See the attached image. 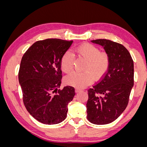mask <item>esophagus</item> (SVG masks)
I'll list each match as a JSON object with an SVG mask.
<instances>
[{
    "mask_svg": "<svg viewBox=\"0 0 147 147\" xmlns=\"http://www.w3.org/2000/svg\"><path fill=\"white\" fill-rule=\"evenodd\" d=\"M81 91H82V90L80 89V88H76V92H80Z\"/></svg>",
    "mask_w": 147,
    "mask_h": 147,
    "instance_id": "1",
    "label": "esophagus"
}]
</instances>
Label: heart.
<instances>
[{
	"instance_id": "obj_1",
	"label": "heart",
	"mask_w": 147,
	"mask_h": 147,
	"mask_svg": "<svg viewBox=\"0 0 147 147\" xmlns=\"http://www.w3.org/2000/svg\"><path fill=\"white\" fill-rule=\"evenodd\" d=\"M74 53L78 57L86 60L82 73H74L65 79L66 84L77 88H83L96 80H100L109 69L110 59L106 52H100L99 48L90 43L79 45L74 49ZM74 57L71 52L67 51L61 59V70L65 74L73 71Z\"/></svg>"
}]
</instances>
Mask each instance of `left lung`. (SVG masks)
I'll return each mask as SVG.
<instances>
[{
    "label": "left lung",
    "mask_w": 147,
    "mask_h": 147,
    "mask_svg": "<svg viewBox=\"0 0 147 147\" xmlns=\"http://www.w3.org/2000/svg\"><path fill=\"white\" fill-rule=\"evenodd\" d=\"M104 47L110 59L109 69L88 90L87 118L94 124L111 123L126 109L134 85V63L121 44L108 39L91 41Z\"/></svg>",
    "instance_id": "8db88e82"
}]
</instances>
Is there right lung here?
<instances>
[{"mask_svg":"<svg viewBox=\"0 0 147 147\" xmlns=\"http://www.w3.org/2000/svg\"><path fill=\"white\" fill-rule=\"evenodd\" d=\"M73 41L47 39L33 43L22 57L19 82L23 103L33 117L45 124L65 119L67 105L75 96L74 87L60 90L61 59Z\"/></svg>","mask_w":147,"mask_h":147,"instance_id":"obj_1","label":"right lung"}]
</instances>
